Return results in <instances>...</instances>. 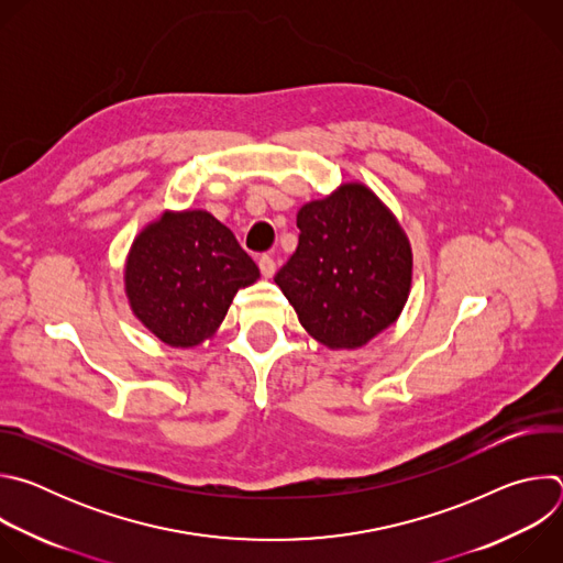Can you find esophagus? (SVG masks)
<instances>
[{
    "label": "esophagus",
    "mask_w": 563,
    "mask_h": 563,
    "mask_svg": "<svg viewBox=\"0 0 563 563\" xmlns=\"http://www.w3.org/2000/svg\"><path fill=\"white\" fill-rule=\"evenodd\" d=\"M258 267H261V274L265 278H272L276 274V261L272 256H261L258 258Z\"/></svg>",
    "instance_id": "esophagus-1"
}]
</instances>
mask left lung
I'll return each instance as SVG.
<instances>
[{"label": "left lung", "instance_id": "8db88e82", "mask_svg": "<svg viewBox=\"0 0 563 563\" xmlns=\"http://www.w3.org/2000/svg\"><path fill=\"white\" fill-rule=\"evenodd\" d=\"M298 247L276 285L305 332L330 350H358L396 323L412 289V245L363 183H343L298 209Z\"/></svg>", "mask_w": 563, "mask_h": 563}]
</instances>
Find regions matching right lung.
<instances>
[{
  "label": "right lung",
  "instance_id": "add662e5",
  "mask_svg": "<svg viewBox=\"0 0 563 563\" xmlns=\"http://www.w3.org/2000/svg\"><path fill=\"white\" fill-rule=\"evenodd\" d=\"M261 278L229 227L205 209L163 211L133 238L124 294L140 323L169 347L211 339L238 289Z\"/></svg>",
  "mask_w": 563,
  "mask_h": 563
}]
</instances>
